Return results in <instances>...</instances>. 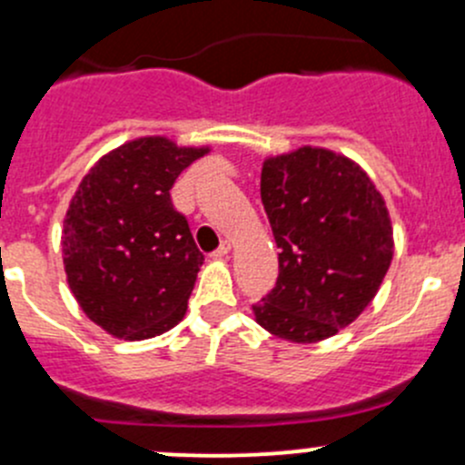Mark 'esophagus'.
Masks as SVG:
<instances>
[{
	"instance_id": "esophagus-1",
	"label": "esophagus",
	"mask_w": 465,
	"mask_h": 465,
	"mask_svg": "<svg viewBox=\"0 0 465 465\" xmlns=\"http://www.w3.org/2000/svg\"><path fill=\"white\" fill-rule=\"evenodd\" d=\"M229 252H232V242L223 241V242H220V245H218V250L213 252V256H215V259H223V256H227Z\"/></svg>"
}]
</instances>
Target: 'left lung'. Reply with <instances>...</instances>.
<instances>
[{"mask_svg": "<svg viewBox=\"0 0 465 465\" xmlns=\"http://www.w3.org/2000/svg\"><path fill=\"white\" fill-rule=\"evenodd\" d=\"M261 200L279 279L256 302L272 335L312 344L346 328L376 297L391 265V220L367 173L341 154L303 148L262 163Z\"/></svg>", "mask_w": 465, "mask_h": 465, "instance_id": "obj_1", "label": "left lung"}]
</instances>
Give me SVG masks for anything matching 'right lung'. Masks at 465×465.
<instances>
[{"label":"right lung","mask_w":465,"mask_h":465,"mask_svg":"<svg viewBox=\"0 0 465 465\" xmlns=\"http://www.w3.org/2000/svg\"><path fill=\"white\" fill-rule=\"evenodd\" d=\"M206 150L134 139L83 177L64 215V272L83 312L110 335L148 340L184 317L204 254L171 189Z\"/></svg>","instance_id":"obj_1"}]
</instances>
